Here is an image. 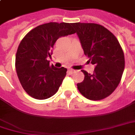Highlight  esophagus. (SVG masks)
Wrapping results in <instances>:
<instances>
[{
    "mask_svg": "<svg viewBox=\"0 0 135 135\" xmlns=\"http://www.w3.org/2000/svg\"><path fill=\"white\" fill-rule=\"evenodd\" d=\"M69 71L70 72L71 74H72V73H74V71H75V70H74V69H69Z\"/></svg>",
    "mask_w": 135,
    "mask_h": 135,
    "instance_id": "esophagus-1",
    "label": "esophagus"
}]
</instances>
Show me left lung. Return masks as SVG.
Masks as SVG:
<instances>
[{
  "label": "left lung",
  "mask_w": 135,
  "mask_h": 135,
  "mask_svg": "<svg viewBox=\"0 0 135 135\" xmlns=\"http://www.w3.org/2000/svg\"><path fill=\"white\" fill-rule=\"evenodd\" d=\"M84 54L95 66L93 74L82 70L85 78L77 83L82 95L100 100L113 92L120 83L125 66L124 55L116 37L104 26L95 23H72Z\"/></svg>",
  "instance_id": "left-lung-1"
}]
</instances>
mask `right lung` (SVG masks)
<instances>
[{
	"label": "right lung",
	"instance_id": "add662e5",
	"mask_svg": "<svg viewBox=\"0 0 135 135\" xmlns=\"http://www.w3.org/2000/svg\"><path fill=\"white\" fill-rule=\"evenodd\" d=\"M71 23L49 22L28 32L19 45L15 66L26 93L37 99L53 96L66 74L64 67L56 68L47 59L51 58L57 39L75 32Z\"/></svg>",
	"mask_w": 135,
	"mask_h": 135
}]
</instances>
